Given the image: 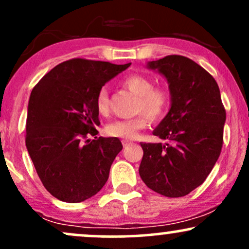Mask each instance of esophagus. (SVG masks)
<instances>
[{
	"label": "esophagus",
	"instance_id": "esophagus-1",
	"mask_svg": "<svg viewBox=\"0 0 249 249\" xmlns=\"http://www.w3.org/2000/svg\"><path fill=\"white\" fill-rule=\"evenodd\" d=\"M122 142H123V146H124V147H127V146H130V145H132V144H133L132 142H131V141H127V139H123Z\"/></svg>",
	"mask_w": 249,
	"mask_h": 249
}]
</instances>
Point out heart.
Segmentation results:
<instances>
[{"label": "heart", "instance_id": "obj_1", "mask_svg": "<svg viewBox=\"0 0 249 249\" xmlns=\"http://www.w3.org/2000/svg\"><path fill=\"white\" fill-rule=\"evenodd\" d=\"M122 85L137 96L134 108L136 112H142V115L108 123L105 126V132L108 136L118 138L133 139L139 130L146 126L147 119L150 122H156L161 118L167 110L170 98L165 89L153 88L152 79L139 73L125 77ZM96 108L101 115H107L108 112V91L107 88H102L97 93Z\"/></svg>", "mask_w": 249, "mask_h": 249}]
</instances>
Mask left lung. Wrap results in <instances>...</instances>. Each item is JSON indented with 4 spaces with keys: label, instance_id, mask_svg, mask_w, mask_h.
<instances>
[{
    "label": "left lung",
    "instance_id": "obj_1",
    "mask_svg": "<svg viewBox=\"0 0 249 249\" xmlns=\"http://www.w3.org/2000/svg\"><path fill=\"white\" fill-rule=\"evenodd\" d=\"M146 68L167 81L171 107L152 132L167 142H142L139 176L154 192L179 198L200 186L218 160L226 112L215 79L192 59L166 56Z\"/></svg>",
    "mask_w": 249,
    "mask_h": 249
}]
</instances>
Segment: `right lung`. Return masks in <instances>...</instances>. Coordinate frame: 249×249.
<instances>
[{
    "mask_svg": "<svg viewBox=\"0 0 249 249\" xmlns=\"http://www.w3.org/2000/svg\"><path fill=\"white\" fill-rule=\"evenodd\" d=\"M130 65L70 59L50 70L31 91L25 145L43 186L58 200L84 201L107 181L123 145L116 137H97L96 97Z\"/></svg>",
    "mask_w": 249,
    "mask_h": 249,
    "instance_id": "right-lung-1",
    "label": "right lung"
}]
</instances>
